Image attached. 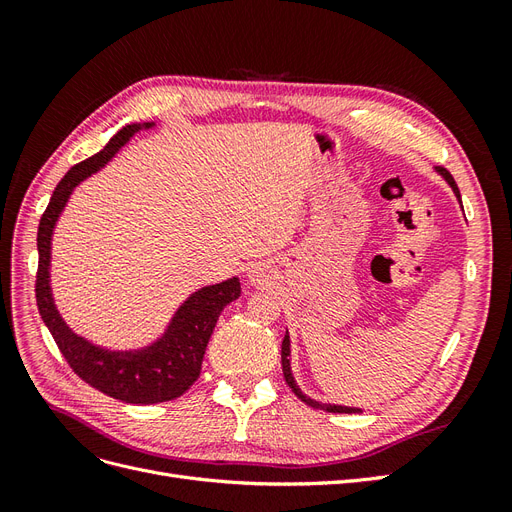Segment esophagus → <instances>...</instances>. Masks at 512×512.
<instances>
[{
  "label": "esophagus",
  "mask_w": 512,
  "mask_h": 512,
  "mask_svg": "<svg viewBox=\"0 0 512 512\" xmlns=\"http://www.w3.org/2000/svg\"><path fill=\"white\" fill-rule=\"evenodd\" d=\"M247 277H250L252 284H262V282L267 280V273H265V269H262L260 265H254L250 269V273H247Z\"/></svg>",
  "instance_id": "esophagus-1"
}]
</instances>
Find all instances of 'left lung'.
<instances>
[{
	"label": "left lung",
	"instance_id": "obj_1",
	"mask_svg": "<svg viewBox=\"0 0 512 512\" xmlns=\"http://www.w3.org/2000/svg\"><path fill=\"white\" fill-rule=\"evenodd\" d=\"M436 170V173L451 185V190H453V194L457 196V200L461 203V194H459V188H457V183H455V179H453V175L448 173L446 168H433ZM282 369H284V378H286V382H288V386L290 389L294 391V395H297L301 401H305L307 406H312V408H316V410H324V412H344V414H352V412H361V408H352V406H339V404H324V401H318V399H314V397H307L301 389H299V384H297V380H294V376H292V367H290V335H288V331H286V335H284V342H282Z\"/></svg>",
	"mask_w": 512,
	"mask_h": 512
}]
</instances>
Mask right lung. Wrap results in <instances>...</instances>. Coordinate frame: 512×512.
I'll return each instance as SVG.
<instances>
[{
  "mask_svg": "<svg viewBox=\"0 0 512 512\" xmlns=\"http://www.w3.org/2000/svg\"><path fill=\"white\" fill-rule=\"evenodd\" d=\"M151 128H156V121L128 123L96 156L72 166L55 188L38 226L36 301L46 329L51 331L55 344L76 376L104 395L126 401V404H160V401H170L188 391L200 374L209 337L218 324L222 309L241 297V282L237 275L220 284L198 288L177 307L164 333L145 346L126 350L94 344L91 339L74 333L68 322L61 318L51 288V247L61 213H64L72 192L85 179L96 175L100 168L111 162L121 147L132 141L136 132Z\"/></svg>",
  "mask_w": 512,
  "mask_h": 512,
  "instance_id": "1",
  "label": "right lung"
}]
</instances>
